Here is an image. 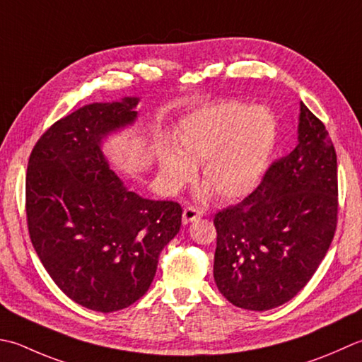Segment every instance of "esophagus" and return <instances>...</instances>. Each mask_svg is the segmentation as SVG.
<instances>
[{
	"label": "esophagus",
	"instance_id": "esophagus-1",
	"mask_svg": "<svg viewBox=\"0 0 362 362\" xmlns=\"http://www.w3.org/2000/svg\"><path fill=\"white\" fill-rule=\"evenodd\" d=\"M197 218H201V211L196 210L194 207H187L185 210H183V216H182L183 224L193 223V221H196Z\"/></svg>",
	"mask_w": 362,
	"mask_h": 362
}]
</instances>
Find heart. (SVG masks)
Wrapping results in <instances>:
<instances>
[{"label":"heart","mask_w":362,"mask_h":362,"mask_svg":"<svg viewBox=\"0 0 362 362\" xmlns=\"http://www.w3.org/2000/svg\"><path fill=\"white\" fill-rule=\"evenodd\" d=\"M276 119L265 106L221 102L180 119L174 144L157 147L163 185L177 193L196 177L201 165L205 189L221 201L245 197L257 187L276 143Z\"/></svg>","instance_id":"1"}]
</instances>
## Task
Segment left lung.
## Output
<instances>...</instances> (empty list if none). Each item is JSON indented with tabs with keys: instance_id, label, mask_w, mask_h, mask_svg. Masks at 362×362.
<instances>
[{
	"instance_id": "8db88e82",
	"label": "left lung",
	"mask_w": 362,
	"mask_h": 362,
	"mask_svg": "<svg viewBox=\"0 0 362 362\" xmlns=\"http://www.w3.org/2000/svg\"><path fill=\"white\" fill-rule=\"evenodd\" d=\"M298 144L257 189L215 215L214 278L233 306L292 300L327 256L337 223V157L325 125L300 102Z\"/></svg>"
}]
</instances>
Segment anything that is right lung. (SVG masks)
<instances>
[{
	"instance_id": "right-lung-1",
	"label": "right lung",
	"mask_w": 362,
	"mask_h": 362,
	"mask_svg": "<svg viewBox=\"0 0 362 362\" xmlns=\"http://www.w3.org/2000/svg\"><path fill=\"white\" fill-rule=\"evenodd\" d=\"M138 103L81 106L42 134L28 161V229L42 265L70 300L105 314L147 292L182 224L179 204L130 191L103 153L111 134L136 122Z\"/></svg>"
}]
</instances>
